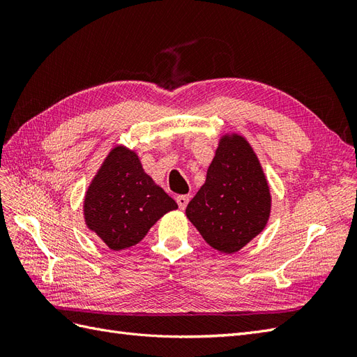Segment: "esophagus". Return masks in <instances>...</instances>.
Returning <instances> with one entry per match:
<instances>
[{
  "label": "esophagus",
  "instance_id": "34e87169",
  "mask_svg": "<svg viewBox=\"0 0 357 357\" xmlns=\"http://www.w3.org/2000/svg\"><path fill=\"white\" fill-rule=\"evenodd\" d=\"M176 201H177V204H178L180 210H185V208L188 207V204H189V197H188V195H178V197L176 198Z\"/></svg>",
  "mask_w": 357,
  "mask_h": 357
}]
</instances>
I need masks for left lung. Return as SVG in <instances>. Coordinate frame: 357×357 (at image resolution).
Returning <instances> with one entry per match:
<instances>
[{
    "mask_svg": "<svg viewBox=\"0 0 357 357\" xmlns=\"http://www.w3.org/2000/svg\"><path fill=\"white\" fill-rule=\"evenodd\" d=\"M269 211L271 195L253 149L241 135L222 137L188 219L215 250L235 253L262 232Z\"/></svg>",
    "mask_w": 357,
    "mask_h": 357,
    "instance_id": "left-lung-1",
    "label": "left lung"
}]
</instances>
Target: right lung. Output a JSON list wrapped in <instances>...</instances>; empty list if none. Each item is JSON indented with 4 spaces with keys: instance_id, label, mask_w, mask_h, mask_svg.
<instances>
[{
    "instance_id": "1",
    "label": "right lung",
    "mask_w": 357,
    "mask_h": 357,
    "mask_svg": "<svg viewBox=\"0 0 357 357\" xmlns=\"http://www.w3.org/2000/svg\"><path fill=\"white\" fill-rule=\"evenodd\" d=\"M177 202L155 185L131 150L119 146L105 158L84 197V220L114 252L142 241Z\"/></svg>"
}]
</instances>
